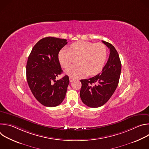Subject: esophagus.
I'll list each match as a JSON object with an SVG mask.
<instances>
[{"instance_id": "esophagus-1", "label": "esophagus", "mask_w": 149, "mask_h": 149, "mask_svg": "<svg viewBox=\"0 0 149 149\" xmlns=\"http://www.w3.org/2000/svg\"><path fill=\"white\" fill-rule=\"evenodd\" d=\"M70 82H72L73 81H74V78H72V77H70Z\"/></svg>"}]
</instances>
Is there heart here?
<instances>
[{
  "mask_svg": "<svg viewBox=\"0 0 149 149\" xmlns=\"http://www.w3.org/2000/svg\"><path fill=\"white\" fill-rule=\"evenodd\" d=\"M78 64L66 70L65 73L73 78L98 74L104 67L107 58V49L101 44L80 40L74 42L70 48L62 49L58 54L61 65L68 68L75 58Z\"/></svg>",
  "mask_w": 149,
  "mask_h": 149,
  "instance_id": "heart-1",
  "label": "heart"
}]
</instances>
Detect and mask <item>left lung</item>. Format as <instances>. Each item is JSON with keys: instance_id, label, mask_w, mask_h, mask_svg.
I'll list each match as a JSON object with an SVG mask.
<instances>
[{"instance_id": "1", "label": "left lung", "mask_w": 149, "mask_h": 149, "mask_svg": "<svg viewBox=\"0 0 149 149\" xmlns=\"http://www.w3.org/2000/svg\"><path fill=\"white\" fill-rule=\"evenodd\" d=\"M110 49L108 61L102 72L88 79H81L80 97L89 107L97 108L107 102L116 90L121 71L118 54L113 45L102 40Z\"/></svg>"}]
</instances>
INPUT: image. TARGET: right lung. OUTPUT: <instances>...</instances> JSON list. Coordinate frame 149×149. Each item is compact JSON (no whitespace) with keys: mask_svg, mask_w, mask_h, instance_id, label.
<instances>
[{"mask_svg":"<svg viewBox=\"0 0 149 149\" xmlns=\"http://www.w3.org/2000/svg\"><path fill=\"white\" fill-rule=\"evenodd\" d=\"M68 42L65 39L46 37L39 40L28 57L26 79L35 98L46 107H53L64 100L69 77L65 75L55 80L62 72L58 54Z\"/></svg>","mask_w":149,"mask_h":149,"instance_id":"1","label":"right lung"}]
</instances>
